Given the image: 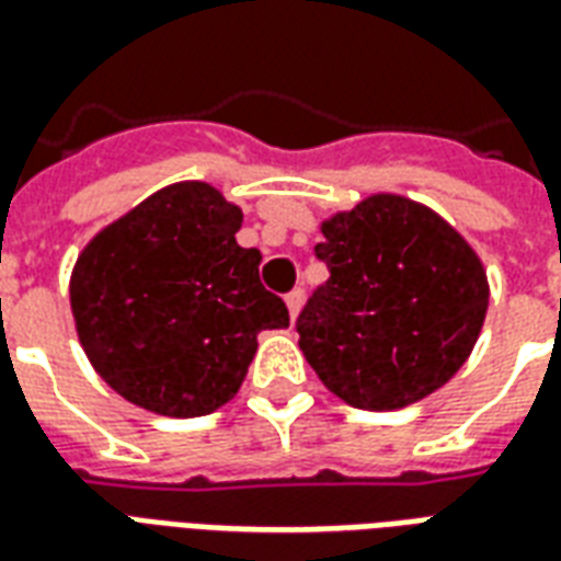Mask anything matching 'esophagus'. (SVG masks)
Segmentation results:
<instances>
[{
	"label": "esophagus",
	"instance_id": "obj_1",
	"mask_svg": "<svg viewBox=\"0 0 561 561\" xmlns=\"http://www.w3.org/2000/svg\"><path fill=\"white\" fill-rule=\"evenodd\" d=\"M301 305H305V289H293L289 296H286V310H289V319L296 322L298 313H301Z\"/></svg>",
	"mask_w": 561,
	"mask_h": 561
}]
</instances>
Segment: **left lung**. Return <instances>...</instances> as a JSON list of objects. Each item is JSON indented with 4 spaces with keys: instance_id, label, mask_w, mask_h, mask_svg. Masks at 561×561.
<instances>
[{
    "instance_id": "obj_1",
    "label": "left lung",
    "mask_w": 561,
    "mask_h": 561,
    "mask_svg": "<svg viewBox=\"0 0 561 561\" xmlns=\"http://www.w3.org/2000/svg\"><path fill=\"white\" fill-rule=\"evenodd\" d=\"M331 277L298 316V345L319 381L360 411L432 396L473 352L488 313L476 248L432 206L376 192L319 225Z\"/></svg>"
}]
</instances>
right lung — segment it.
<instances>
[{
	"mask_svg": "<svg viewBox=\"0 0 561 561\" xmlns=\"http://www.w3.org/2000/svg\"><path fill=\"white\" fill-rule=\"evenodd\" d=\"M242 209L183 180L105 225L76 256L70 310L96 376L162 416H204L245 381L260 331L289 325L260 284V251L236 233Z\"/></svg>",
	"mask_w": 561,
	"mask_h": 561,
	"instance_id": "obj_1",
	"label": "right lung"
}]
</instances>
